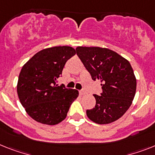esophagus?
I'll list each match as a JSON object with an SVG mask.
<instances>
[{
	"label": "esophagus",
	"instance_id": "esophagus-1",
	"mask_svg": "<svg viewBox=\"0 0 155 155\" xmlns=\"http://www.w3.org/2000/svg\"><path fill=\"white\" fill-rule=\"evenodd\" d=\"M80 95H84V94H87V92H86L84 90H80Z\"/></svg>",
	"mask_w": 155,
	"mask_h": 155
}]
</instances>
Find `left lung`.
<instances>
[{"label": "left lung", "mask_w": 155, "mask_h": 155, "mask_svg": "<svg viewBox=\"0 0 155 155\" xmlns=\"http://www.w3.org/2000/svg\"><path fill=\"white\" fill-rule=\"evenodd\" d=\"M76 53L91 75L101 81L102 93L94 94L96 105L87 110L91 120L110 124L126 113L134 99L136 79L129 61L107 48L78 46Z\"/></svg>", "instance_id": "obj_1"}]
</instances>
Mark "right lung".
<instances>
[{
	"label": "right lung",
	"instance_id": "right-lung-1",
	"mask_svg": "<svg viewBox=\"0 0 155 155\" xmlns=\"http://www.w3.org/2000/svg\"><path fill=\"white\" fill-rule=\"evenodd\" d=\"M75 54L71 46H54L38 52L23 66L17 94L27 114L36 121L55 125L65 119L79 96L75 89L57 84L68 59Z\"/></svg>",
	"mask_w": 155,
	"mask_h": 155
}]
</instances>
